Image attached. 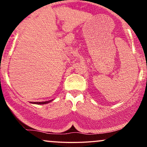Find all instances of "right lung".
Masks as SVG:
<instances>
[{
    "label": "right lung",
    "mask_w": 147,
    "mask_h": 147,
    "mask_svg": "<svg viewBox=\"0 0 147 147\" xmlns=\"http://www.w3.org/2000/svg\"><path fill=\"white\" fill-rule=\"evenodd\" d=\"M50 101H47V102H34V103L32 102V103L33 104H48V103L50 102Z\"/></svg>",
    "instance_id": "1"
}]
</instances>
